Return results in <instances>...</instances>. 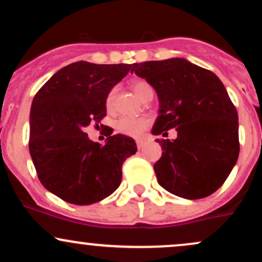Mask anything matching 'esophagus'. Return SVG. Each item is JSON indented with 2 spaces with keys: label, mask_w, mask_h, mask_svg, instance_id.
Segmentation results:
<instances>
[{
  "label": "esophagus",
  "mask_w": 262,
  "mask_h": 262,
  "mask_svg": "<svg viewBox=\"0 0 262 262\" xmlns=\"http://www.w3.org/2000/svg\"><path fill=\"white\" fill-rule=\"evenodd\" d=\"M143 145H144V140H143V139H137V146H138V149L143 148Z\"/></svg>",
  "instance_id": "obj_1"
}]
</instances>
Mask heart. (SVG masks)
Returning <instances> with one entry per match:
<instances>
[{"instance_id":"1","label":"heart","mask_w":262,"mask_h":262,"mask_svg":"<svg viewBox=\"0 0 262 262\" xmlns=\"http://www.w3.org/2000/svg\"><path fill=\"white\" fill-rule=\"evenodd\" d=\"M132 87H133V91L135 95L143 100L146 96L152 95V89L151 86L149 85L146 81L144 80H135L132 83ZM114 96H116V89H112L110 92H108L106 97V107L110 110L113 106L114 102ZM149 122L146 118H143V117H123V118L119 119L118 122L116 123V129L119 132V133L129 135V137H138L140 135L141 132L144 130L146 127H148Z\"/></svg>"}]
</instances>
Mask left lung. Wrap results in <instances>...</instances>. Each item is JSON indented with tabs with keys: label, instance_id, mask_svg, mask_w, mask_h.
I'll list each match as a JSON object with an SVG mask.
<instances>
[{
	"label": "left lung",
	"instance_id": "left-lung-1",
	"mask_svg": "<svg viewBox=\"0 0 262 262\" xmlns=\"http://www.w3.org/2000/svg\"><path fill=\"white\" fill-rule=\"evenodd\" d=\"M158 95L154 135L176 128L177 138L156 139L162 155L154 164L158 181L170 193L200 200L215 192L239 156L236 108L219 77L185 58L134 64Z\"/></svg>",
	"mask_w": 262,
	"mask_h": 262
}]
</instances>
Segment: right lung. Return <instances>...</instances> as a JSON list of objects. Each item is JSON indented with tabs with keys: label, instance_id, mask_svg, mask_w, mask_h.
<instances>
[{
	"label": "right lung",
	"instance_id": "right-lung-1",
	"mask_svg": "<svg viewBox=\"0 0 262 262\" xmlns=\"http://www.w3.org/2000/svg\"><path fill=\"white\" fill-rule=\"evenodd\" d=\"M130 70L129 64L73 62L33 98L29 152L44 187L65 202H100L121 185L123 162L137 152L134 139L116 134L101 145L85 129L106 116L108 92Z\"/></svg>",
	"mask_w": 262,
	"mask_h": 262
}]
</instances>
